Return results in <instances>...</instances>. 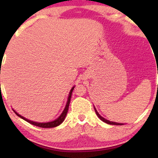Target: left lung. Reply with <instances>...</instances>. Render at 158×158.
Returning <instances> with one entry per match:
<instances>
[{
    "label": "left lung",
    "mask_w": 158,
    "mask_h": 158,
    "mask_svg": "<svg viewBox=\"0 0 158 158\" xmlns=\"http://www.w3.org/2000/svg\"><path fill=\"white\" fill-rule=\"evenodd\" d=\"M94 109H95V111H96V114L97 116H98V117L99 118H100V119H101V121H103V122L106 123V124H111V125H124V124H123V123H117V122H110L109 120L106 119L105 118H103V116H101L100 115V114H98V112L97 111V110H96V108H95V106H94Z\"/></svg>",
    "instance_id": "left-lung-1"
}]
</instances>
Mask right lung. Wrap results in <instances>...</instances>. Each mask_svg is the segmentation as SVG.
<instances>
[{"label":"right lung","instance_id":"right-lung-1","mask_svg":"<svg viewBox=\"0 0 158 158\" xmlns=\"http://www.w3.org/2000/svg\"><path fill=\"white\" fill-rule=\"evenodd\" d=\"M74 88H75V85L73 86L72 88H71L70 91V93H69V96H68V101H67L66 106H65V107H64L63 111L62 112V114H60L59 117L57 118H56V119H55L54 121H52V122H34V121H31V120L28 119V118H26L25 117H23V116H21L20 114H19L18 113H17V112L15 111V110L13 109V111H14V113L16 114V115L19 116V117H20V118H22V119L25 120L26 122L30 123V124H31L34 125V126L42 127V128H53V127H56L59 126L60 124H61L62 123L64 122V118H65V117H66L67 113H68V111L69 105H70L71 96H72V93H73V89H74Z\"/></svg>","mask_w":158,"mask_h":158}]
</instances>
